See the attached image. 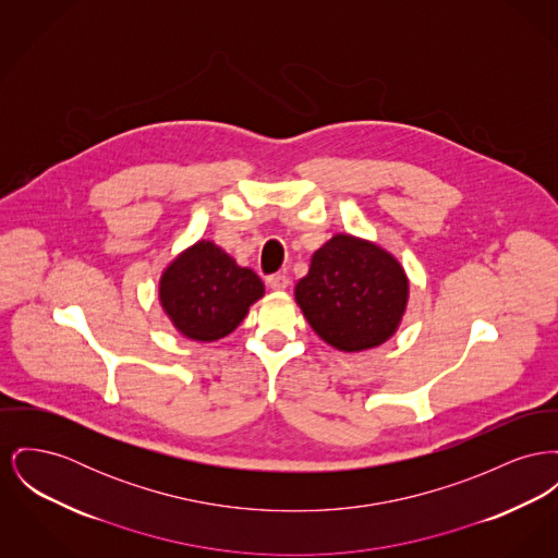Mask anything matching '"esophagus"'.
Instances as JSON below:
<instances>
[{"label": "esophagus", "instance_id": "1", "mask_svg": "<svg viewBox=\"0 0 558 558\" xmlns=\"http://www.w3.org/2000/svg\"><path fill=\"white\" fill-rule=\"evenodd\" d=\"M267 287L274 291H284L289 287V276L271 274V276H267Z\"/></svg>", "mask_w": 558, "mask_h": 558}]
</instances>
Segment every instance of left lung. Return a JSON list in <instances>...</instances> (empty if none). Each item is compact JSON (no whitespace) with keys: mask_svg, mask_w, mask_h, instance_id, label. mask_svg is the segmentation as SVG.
<instances>
[{"mask_svg":"<svg viewBox=\"0 0 558 558\" xmlns=\"http://www.w3.org/2000/svg\"><path fill=\"white\" fill-rule=\"evenodd\" d=\"M295 296L318 337L337 350L361 352L396 330L409 282L400 263L379 246L335 235L314 253Z\"/></svg>","mask_w":558,"mask_h":558,"instance_id":"left-lung-1","label":"left lung"}]
</instances>
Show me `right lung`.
Segmentation results:
<instances>
[{"label": "right lung", "mask_w": 558, "mask_h": 558, "mask_svg": "<svg viewBox=\"0 0 558 558\" xmlns=\"http://www.w3.org/2000/svg\"><path fill=\"white\" fill-rule=\"evenodd\" d=\"M262 295V278L240 267L213 242H197L179 255L160 282L166 314L185 337L196 341L230 335Z\"/></svg>", "instance_id": "1"}]
</instances>
